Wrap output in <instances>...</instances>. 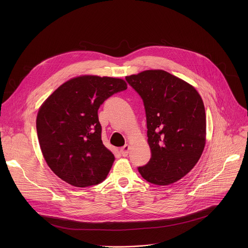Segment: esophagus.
I'll list each match as a JSON object with an SVG mask.
<instances>
[{"label": "esophagus", "mask_w": 248, "mask_h": 248, "mask_svg": "<svg viewBox=\"0 0 248 248\" xmlns=\"http://www.w3.org/2000/svg\"><path fill=\"white\" fill-rule=\"evenodd\" d=\"M129 150H130V146L128 144H126L125 146H123L121 149H120V153L123 156H127L128 154H129Z\"/></svg>", "instance_id": "esophagus-1"}]
</instances>
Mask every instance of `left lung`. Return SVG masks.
<instances>
[{
	"label": "left lung",
	"mask_w": 248,
	"mask_h": 248,
	"mask_svg": "<svg viewBox=\"0 0 248 248\" xmlns=\"http://www.w3.org/2000/svg\"><path fill=\"white\" fill-rule=\"evenodd\" d=\"M140 95L146 112L152 156L139 172L155 185H169L187 175L199 161L206 137V115L196 89L161 70L126 76Z\"/></svg>",
	"instance_id": "left-lung-1"
}]
</instances>
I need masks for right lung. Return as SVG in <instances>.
I'll use <instances>...</instances> for the list:
<instances>
[{"label":"right lung","mask_w":248,"mask_h":248,"mask_svg":"<svg viewBox=\"0 0 248 248\" xmlns=\"http://www.w3.org/2000/svg\"><path fill=\"white\" fill-rule=\"evenodd\" d=\"M126 89L123 79L83 75L61 85L43 103L37 136L45 160L57 177L76 187L106 178L114 155L101 140L98 108Z\"/></svg>","instance_id":"1"}]
</instances>
